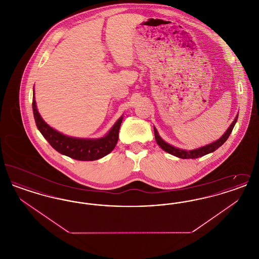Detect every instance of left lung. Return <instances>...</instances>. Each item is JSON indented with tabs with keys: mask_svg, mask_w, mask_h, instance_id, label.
I'll return each mask as SVG.
<instances>
[{
	"mask_svg": "<svg viewBox=\"0 0 259 259\" xmlns=\"http://www.w3.org/2000/svg\"><path fill=\"white\" fill-rule=\"evenodd\" d=\"M237 119H238V114L236 115L235 117L234 121L231 123V125L229 126V128L226 130V132L223 134V135L215 142L207 145L205 147H202V148H196V149H192V150H185V149H181V148H175L171 145H169L168 143H166L164 140H162L156 128L154 127V136H155V141L157 143V145L160 147L163 150H165L166 152L175 155L179 158H183V159H195V158H199V157H202L208 153L210 152H213L214 150H217L220 147H222V145L226 142V140L228 139V137L231 134L233 128H234L235 124L237 122Z\"/></svg>",
	"mask_w": 259,
	"mask_h": 259,
	"instance_id": "obj_1",
	"label": "left lung"
}]
</instances>
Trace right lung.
<instances>
[{"instance_id":"1","label":"right lung","mask_w":259,"mask_h":259,"mask_svg":"<svg viewBox=\"0 0 259 259\" xmlns=\"http://www.w3.org/2000/svg\"><path fill=\"white\" fill-rule=\"evenodd\" d=\"M33 112L37 129L41 135L47 139L50 146L64 154L75 160H97L109 154L115 148L118 141V132L123 117L121 116L111 127L109 133L99 139H82L63 135L56 131L41 118L37 111L35 93L33 92Z\"/></svg>"}]
</instances>
